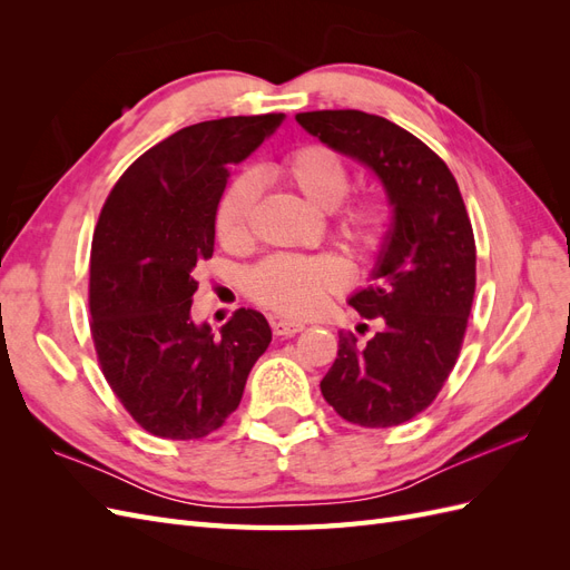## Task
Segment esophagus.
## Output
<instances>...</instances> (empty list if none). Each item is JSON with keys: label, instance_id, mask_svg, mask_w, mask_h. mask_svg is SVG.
<instances>
[{"label": "esophagus", "instance_id": "obj_1", "mask_svg": "<svg viewBox=\"0 0 570 570\" xmlns=\"http://www.w3.org/2000/svg\"><path fill=\"white\" fill-rule=\"evenodd\" d=\"M271 325H273V335H278V337H292V335H297V333L304 331V323H299V321L275 318Z\"/></svg>", "mask_w": 570, "mask_h": 570}]
</instances>
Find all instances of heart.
<instances>
[{"label":"heart","instance_id":"obj_1","mask_svg":"<svg viewBox=\"0 0 570 570\" xmlns=\"http://www.w3.org/2000/svg\"><path fill=\"white\" fill-rule=\"evenodd\" d=\"M273 174L312 202L331 209L333 230L356 254H371L383 245L390 206L381 195H356L342 199L350 189V168L340 154L321 142H306L273 164ZM258 197L252 174H239L223 189L216 204L214 226L226 247L249 239V218ZM350 283V271L335 254H273L247 275L249 297L285 316H304Z\"/></svg>","mask_w":570,"mask_h":570}]
</instances>
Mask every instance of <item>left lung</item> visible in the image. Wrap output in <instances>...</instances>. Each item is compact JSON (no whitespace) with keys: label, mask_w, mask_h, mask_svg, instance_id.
I'll return each mask as SVG.
<instances>
[{"label":"left lung","mask_w":570,"mask_h":570,"mask_svg":"<svg viewBox=\"0 0 570 570\" xmlns=\"http://www.w3.org/2000/svg\"><path fill=\"white\" fill-rule=\"evenodd\" d=\"M321 142L366 164L394 206L373 283L350 304L377 321L366 344L340 333L321 392L344 421L392 428L435 402L456 366L475 295V237L452 170L416 135L356 109L297 114Z\"/></svg>","instance_id":"8db88e82"}]
</instances>
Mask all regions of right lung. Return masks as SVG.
<instances>
[{
    "label": "right lung",
    "mask_w": 570,
    "mask_h": 570,
    "mask_svg": "<svg viewBox=\"0 0 570 570\" xmlns=\"http://www.w3.org/2000/svg\"><path fill=\"white\" fill-rule=\"evenodd\" d=\"M283 114L187 126L135 159L109 193L90 254V333L118 402L164 440H202L243 400L271 342L268 321L237 308L214 337L189 318L195 268L214 254V214L230 168Z\"/></svg>",
    "instance_id": "right-lung-1"
}]
</instances>
